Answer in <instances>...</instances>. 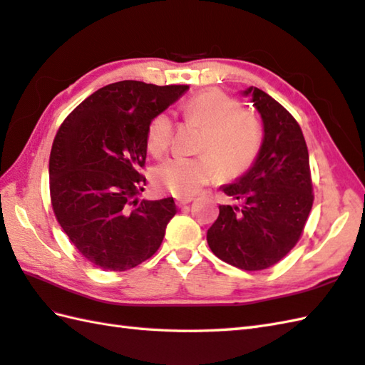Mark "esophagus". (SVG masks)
Here are the masks:
<instances>
[{
  "mask_svg": "<svg viewBox=\"0 0 365 365\" xmlns=\"http://www.w3.org/2000/svg\"><path fill=\"white\" fill-rule=\"evenodd\" d=\"M191 200H192V197H190V196H182V197H177V199H175V204H177L178 207H183V205L190 204Z\"/></svg>",
  "mask_w": 365,
  "mask_h": 365,
  "instance_id": "esophagus-1",
  "label": "esophagus"
}]
</instances>
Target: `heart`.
Returning a JSON list of instances; mask_svg holds the SVG:
<instances>
[{
    "instance_id": "b5f03b06",
    "label": "heart",
    "mask_w": 365,
    "mask_h": 365,
    "mask_svg": "<svg viewBox=\"0 0 365 365\" xmlns=\"http://www.w3.org/2000/svg\"><path fill=\"white\" fill-rule=\"evenodd\" d=\"M188 120L204 128L197 157H173L155 166L152 180L174 196H190L220 174L235 177L257 158L262 125L255 115L243 111L234 97L220 89H207L182 105ZM173 138V118L160 113L147 127V149L153 155L168 150Z\"/></svg>"
}]
</instances>
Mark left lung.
<instances>
[{
	"instance_id": "8db88e82",
	"label": "left lung",
	"mask_w": 365,
	"mask_h": 365,
	"mask_svg": "<svg viewBox=\"0 0 365 365\" xmlns=\"http://www.w3.org/2000/svg\"><path fill=\"white\" fill-rule=\"evenodd\" d=\"M263 122L257 158L234 183L222 185L240 205H220L207 243L222 262L246 271L273 267L290 252L311 213L309 152L293 115L259 88H247Z\"/></svg>"
}]
</instances>
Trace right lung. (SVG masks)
<instances>
[{"mask_svg": "<svg viewBox=\"0 0 365 365\" xmlns=\"http://www.w3.org/2000/svg\"><path fill=\"white\" fill-rule=\"evenodd\" d=\"M190 86L118 81L67 115L50 153V196L61 227L84 259L125 271L150 259L175 215L173 197L139 200L147 127Z\"/></svg>", "mask_w": 365, "mask_h": 365, "instance_id": "add662e5", "label": "right lung"}]
</instances>
